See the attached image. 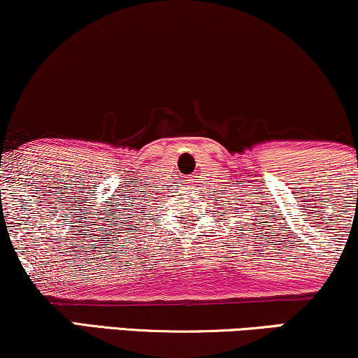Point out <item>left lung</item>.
Wrapping results in <instances>:
<instances>
[{"mask_svg": "<svg viewBox=\"0 0 358 358\" xmlns=\"http://www.w3.org/2000/svg\"><path fill=\"white\" fill-rule=\"evenodd\" d=\"M233 205H234V203H233ZM244 206H246V205H244ZM239 210H241V208H239Z\"/></svg>", "mask_w": 358, "mask_h": 358, "instance_id": "1", "label": "left lung"}]
</instances>
